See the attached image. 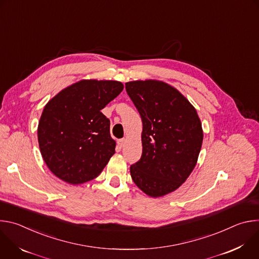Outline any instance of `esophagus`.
Returning <instances> with one entry per match:
<instances>
[{"label":"esophagus","mask_w":259,"mask_h":259,"mask_svg":"<svg viewBox=\"0 0 259 259\" xmlns=\"http://www.w3.org/2000/svg\"><path fill=\"white\" fill-rule=\"evenodd\" d=\"M125 143H126V139L125 138H122L118 141V144L120 145V147H124L125 146Z\"/></svg>","instance_id":"1"}]
</instances>
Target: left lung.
<instances>
[{
	"mask_svg": "<svg viewBox=\"0 0 259 259\" xmlns=\"http://www.w3.org/2000/svg\"><path fill=\"white\" fill-rule=\"evenodd\" d=\"M125 86L142 120V155L131 165V177L147 196H165L177 190L197 164L203 142L200 118L191 102L164 82L132 81Z\"/></svg>",
	"mask_w": 259,
	"mask_h": 259,
	"instance_id": "8db88e82",
	"label": "left lung"
}]
</instances>
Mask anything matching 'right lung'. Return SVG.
<instances>
[{
  "instance_id": "obj_1",
  "label": "right lung",
  "mask_w": 259,
  "mask_h": 259,
  "mask_svg": "<svg viewBox=\"0 0 259 259\" xmlns=\"http://www.w3.org/2000/svg\"><path fill=\"white\" fill-rule=\"evenodd\" d=\"M123 89L118 81L82 80L45 105L38 141L47 167L59 179L69 184L90 181L115 154L110 123L101 109Z\"/></svg>"
}]
</instances>
